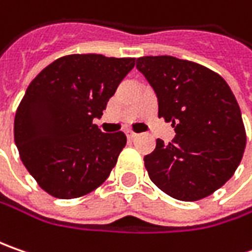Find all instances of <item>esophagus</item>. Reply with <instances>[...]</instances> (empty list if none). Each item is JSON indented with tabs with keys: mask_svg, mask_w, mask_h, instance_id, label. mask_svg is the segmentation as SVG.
Masks as SVG:
<instances>
[{
	"mask_svg": "<svg viewBox=\"0 0 252 252\" xmlns=\"http://www.w3.org/2000/svg\"><path fill=\"white\" fill-rule=\"evenodd\" d=\"M126 136H127V139H129V140H133V139H136V137H137V134L131 130L126 131Z\"/></svg>",
	"mask_w": 252,
	"mask_h": 252,
	"instance_id": "obj_1",
	"label": "esophagus"
}]
</instances>
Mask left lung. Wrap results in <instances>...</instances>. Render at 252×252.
Listing matches in <instances>:
<instances>
[{
    "label": "left lung",
    "mask_w": 252,
    "mask_h": 252,
    "mask_svg": "<svg viewBox=\"0 0 252 252\" xmlns=\"http://www.w3.org/2000/svg\"><path fill=\"white\" fill-rule=\"evenodd\" d=\"M136 67L158 99V116L175 137L157 139L144 157L150 179L171 198L193 202L233 177L246 149V129L234 94L218 73L172 56H146Z\"/></svg>",
    "instance_id": "obj_1"
}]
</instances>
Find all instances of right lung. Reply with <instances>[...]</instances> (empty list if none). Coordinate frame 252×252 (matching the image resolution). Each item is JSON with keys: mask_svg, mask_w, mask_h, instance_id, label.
Returning a JSON list of instances; mask_svg holds the SVG:
<instances>
[{"mask_svg": "<svg viewBox=\"0 0 252 252\" xmlns=\"http://www.w3.org/2000/svg\"><path fill=\"white\" fill-rule=\"evenodd\" d=\"M133 67V57L70 54L29 84L15 115V144L29 174L49 195L80 198L109 177L126 136L102 133L92 121L101 118Z\"/></svg>", "mask_w": 252, "mask_h": 252, "instance_id": "obj_1", "label": "right lung"}]
</instances>
